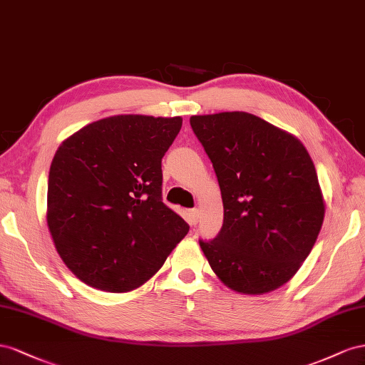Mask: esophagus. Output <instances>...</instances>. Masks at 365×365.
I'll list each match as a JSON object with an SVG mask.
<instances>
[{
  "mask_svg": "<svg viewBox=\"0 0 365 365\" xmlns=\"http://www.w3.org/2000/svg\"><path fill=\"white\" fill-rule=\"evenodd\" d=\"M199 218H200L199 210H191V211H190V223H191V225H197V223H199Z\"/></svg>",
  "mask_w": 365,
  "mask_h": 365,
  "instance_id": "1",
  "label": "esophagus"
}]
</instances>
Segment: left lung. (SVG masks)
Listing matches in <instances>:
<instances>
[{
    "label": "left lung",
    "instance_id": "left-lung-1",
    "mask_svg": "<svg viewBox=\"0 0 365 365\" xmlns=\"http://www.w3.org/2000/svg\"><path fill=\"white\" fill-rule=\"evenodd\" d=\"M220 185L223 226L199 240L211 269L242 294L270 292L292 278L324 220L317 170L304 145L243 111L191 116Z\"/></svg>",
    "mask_w": 365,
    "mask_h": 365
}]
</instances>
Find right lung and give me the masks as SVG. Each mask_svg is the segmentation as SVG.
<instances>
[{
  "instance_id": "add662e5",
  "label": "right lung",
  "mask_w": 365,
  "mask_h": 365,
  "mask_svg": "<svg viewBox=\"0 0 365 365\" xmlns=\"http://www.w3.org/2000/svg\"><path fill=\"white\" fill-rule=\"evenodd\" d=\"M182 118L127 114L81 128L48 173L47 225L62 262L106 292L142 286L188 234L162 202V159Z\"/></svg>"
}]
</instances>
